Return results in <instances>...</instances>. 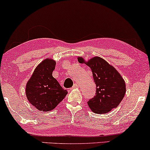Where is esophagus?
<instances>
[{"mask_svg": "<svg viewBox=\"0 0 150 150\" xmlns=\"http://www.w3.org/2000/svg\"><path fill=\"white\" fill-rule=\"evenodd\" d=\"M78 87H79V85H78L77 83H74L72 87V89H76V88H78Z\"/></svg>", "mask_w": 150, "mask_h": 150, "instance_id": "obj_1", "label": "esophagus"}]
</instances>
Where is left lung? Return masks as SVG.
<instances>
[{"label":"left lung","mask_w":150,"mask_h":150,"mask_svg":"<svg viewBox=\"0 0 150 150\" xmlns=\"http://www.w3.org/2000/svg\"><path fill=\"white\" fill-rule=\"evenodd\" d=\"M78 61L86 63L91 69L96 85V96L87 102L95 113H107L117 106L126 93V84L120 73L100 57H93L85 63L82 57Z\"/></svg>","instance_id":"obj_1"}]
</instances>
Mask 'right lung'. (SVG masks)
I'll return each instance as SVG.
<instances>
[{
	"label": "right lung",
	"instance_id": "right-lung-1",
	"mask_svg": "<svg viewBox=\"0 0 150 150\" xmlns=\"http://www.w3.org/2000/svg\"><path fill=\"white\" fill-rule=\"evenodd\" d=\"M55 64L52 59H45L36 67L26 84L27 99L39 110H53L67 93V90L52 76Z\"/></svg>",
	"mask_w": 150,
	"mask_h": 150
}]
</instances>
